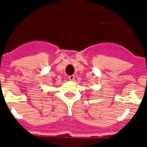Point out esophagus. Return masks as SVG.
Wrapping results in <instances>:
<instances>
[{"label": "esophagus", "instance_id": "34e87169", "mask_svg": "<svg viewBox=\"0 0 147 147\" xmlns=\"http://www.w3.org/2000/svg\"><path fill=\"white\" fill-rule=\"evenodd\" d=\"M68 80H71V81H73V80H74V75L69 76H68Z\"/></svg>", "mask_w": 147, "mask_h": 147}]
</instances>
